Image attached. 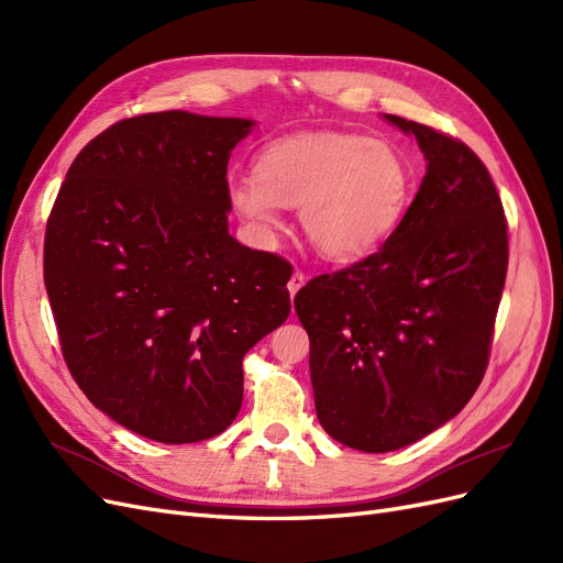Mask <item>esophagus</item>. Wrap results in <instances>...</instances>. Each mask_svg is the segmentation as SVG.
<instances>
[{
    "label": "esophagus",
    "instance_id": "esophagus-1",
    "mask_svg": "<svg viewBox=\"0 0 563 563\" xmlns=\"http://www.w3.org/2000/svg\"><path fill=\"white\" fill-rule=\"evenodd\" d=\"M305 282H308V277H305V272L296 269L294 275H291V279H288V294H291V298L300 291V288L305 286Z\"/></svg>",
    "mask_w": 563,
    "mask_h": 563
}]
</instances>
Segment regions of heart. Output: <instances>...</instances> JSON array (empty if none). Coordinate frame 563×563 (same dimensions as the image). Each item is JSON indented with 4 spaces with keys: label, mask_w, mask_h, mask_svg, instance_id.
Instances as JSON below:
<instances>
[{
    "label": "heart",
    "mask_w": 563,
    "mask_h": 563,
    "mask_svg": "<svg viewBox=\"0 0 563 563\" xmlns=\"http://www.w3.org/2000/svg\"><path fill=\"white\" fill-rule=\"evenodd\" d=\"M228 192L234 211L261 234L282 230V207H300L302 232L321 258L354 263L401 225L413 172L385 141L317 131L267 143L255 157V176H234Z\"/></svg>",
    "instance_id": "heart-1"
}]
</instances>
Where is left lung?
I'll return each mask as SVG.
<instances>
[{
  "instance_id": "left-lung-1",
  "label": "left lung",
  "mask_w": 563,
  "mask_h": 563,
  "mask_svg": "<svg viewBox=\"0 0 563 563\" xmlns=\"http://www.w3.org/2000/svg\"><path fill=\"white\" fill-rule=\"evenodd\" d=\"M428 159L380 251L296 294L321 428L387 453L428 437L479 387L507 275V220L484 162L449 133L387 114Z\"/></svg>"
}]
</instances>
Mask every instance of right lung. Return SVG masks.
Returning a JSON list of instances; mask_svg holds the SVG:
<instances>
[{
	"label": "right lung",
	"mask_w": 563,
	"mask_h": 563,
	"mask_svg": "<svg viewBox=\"0 0 563 563\" xmlns=\"http://www.w3.org/2000/svg\"><path fill=\"white\" fill-rule=\"evenodd\" d=\"M251 126L183 110L122 119L84 145L46 220L67 368L100 411L162 444L230 428L244 354L291 312V263L228 232V162Z\"/></svg>",
	"instance_id": "1"
}]
</instances>
